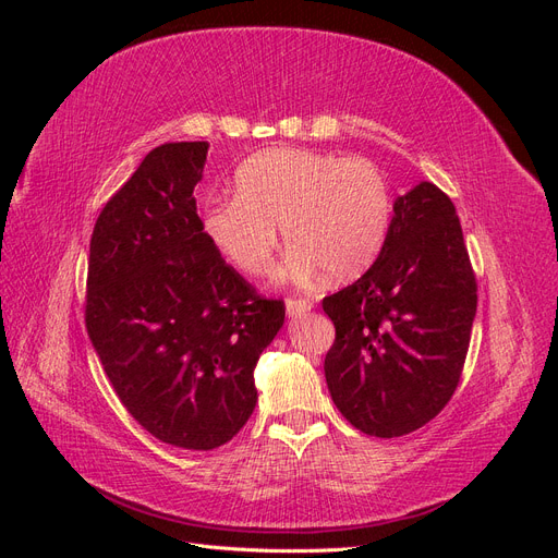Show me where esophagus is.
Segmentation results:
<instances>
[{
  "label": "esophagus",
  "mask_w": 558,
  "mask_h": 558,
  "mask_svg": "<svg viewBox=\"0 0 558 558\" xmlns=\"http://www.w3.org/2000/svg\"><path fill=\"white\" fill-rule=\"evenodd\" d=\"M312 307L314 305L305 298H289V300H286V314H289V316H302V314H307Z\"/></svg>",
  "instance_id": "34e87169"
}]
</instances>
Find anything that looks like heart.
<instances>
[{
  "label": "heart",
  "instance_id": "heart-1",
  "mask_svg": "<svg viewBox=\"0 0 558 558\" xmlns=\"http://www.w3.org/2000/svg\"><path fill=\"white\" fill-rule=\"evenodd\" d=\"M393 193L373 160L330 150L272 148L234 174V197L205 211L209 242L246 275H265L279 244L291 242L279 275L332 281L361 277L388 240Z\"/></svg>",
  "mask_w": 558,
  "mask_h": 558
}]
</instances>
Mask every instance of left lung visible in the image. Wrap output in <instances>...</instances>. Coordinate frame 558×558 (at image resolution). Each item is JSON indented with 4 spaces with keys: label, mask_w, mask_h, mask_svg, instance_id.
<instances>
[{
    "label": "left lung",
    "mask_w": 558,
    "mask_h": 558,
    "mask_svg": "<svg viewBox=\"0 0 558 558\" xmlns=\"http://www.w3.org/2000/svg\"><path fill=\"white\" fill-rule=\"evenodd\" d=\"M324 312L335 324L328 391L353 428L400 437L440 414L461 381L477 312L453 202L430 181L400 195L379 258L324 298Z\"/></svg>",
    "instance_id": "8db88e82"
}]
</instances>
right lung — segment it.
Masks as SVG:
<instances>
[{
    "label": "right lung",
    "mask_w": 558,
    "mask_h": 558,
    "mask_svg": "<svg viewBox=\"0 0 558 558\" xmlns=\"http://www.w3.org/2000/svg\"><path fill=\"white\" fill-rule=\"evenodd\" d=\"M207 142L150 150L99 214L88 260L86 328L125 410L181 449L230 442L258 402L253 367L283 326L230 267L193 191Z\"/></svg>",
    "instance_id": "obj_1"
}]
</instances>
